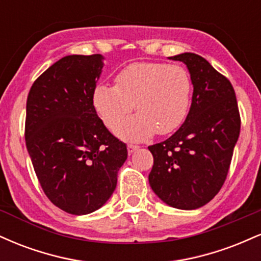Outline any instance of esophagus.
I'll list each match as a JSON object with an SVG mask.
<instances>
[{
  "mask_svg": "<svg viewBox=\"0 0 261 261\" xmlns=\"http://www.w3.org/2000/svg\"><path fill=\"white\" fill-rule=\"evenodd\" d=\"M136 149H139V146H136V145H131V143H128L127 145V152L128 153H134L135 151H136Z\"/></svg>",
  "mask_w": 261,
  "mask_h": 261,
  "instance_id": "34e87169",
  "label": "esophagus"
}]
</instances>
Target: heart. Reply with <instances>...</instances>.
I'll use <instances>...</instances> for the list:
<instances>
[{
	"mask_svg": "<svg viewBox=\"0 0 261 261\" xmlns=\"http://www.w3.org/2000/svg\"><path fill=\"white\" fill-rule=\"evenodd\" d=\"M191 87L190 76L181 66L135 62L116 74L115 86H95L92 103L109 127L135 106L139 113L116 125L114 133L124 140L142 141L180 126L190 107Z\"/></svg>",
	"mask_w": 261,
	"mask_h": 261,
	"instance_id": "b5f03b06",
	"label": "heart"
}]
</instances>
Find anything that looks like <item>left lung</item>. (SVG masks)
Masks as SVG:
<instances>
[{"label": "left lung", "instance_id": "left-lung-1", "mask_svg": "<svg viewBox=\"0 0 261 261\" xmlns=\"http://www.w3.org/2000/svg\"><path fill=\"white\" fill-rule=\"evenodd\" d=\"M187 65L194 87L191 107L174 135L149 146L148 181L167 205L195 210L222 188L241 131L234 89L207 60L193 53L168 58Z\"/></svg>", "mask_w": 261, "mask_h": 261}]
</instances>
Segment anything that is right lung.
Masks as SVG:
<instances>
[{"mask_svg": "<svg viewBox=\"0 0 261 261\" xmlns=\"http://www.w3.org/2000/svg\"><path fill=\"white\" fill-rule=\"evenodd\" d=\"M104 58L68 55L33 83L25 143L45 195L71 215L97 211L113 195L126 145L104 126L92 103Z\"/></svg>", "mask_w": 261, "mask_h": 261, "instance_id": "right-lung-1", "label": "right lung"}]
</instances>
